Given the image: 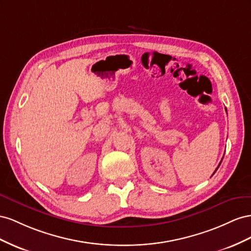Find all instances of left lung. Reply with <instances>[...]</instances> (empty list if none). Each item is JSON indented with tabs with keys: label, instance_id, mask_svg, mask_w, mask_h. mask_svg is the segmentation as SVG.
Segmentation results:
<instances>
[{
	"label": "left lung",
	"instance_id": "obj_1",
	"mask_svg": "<svg viewBox=\"0 0 251 251\" xmlns=\"http://www.w3.org/2000/svg\"><path fill=\"white\" fill-rule=\"evenodd\" d=\"M222 160H223V159H222ZM221 163H222V161H221V162H220V164H219V166H220V165H221ZM219 166H218V167H217V169H216V171H217V170H218V168H219ZM216 171H214V173H216ZM214 173H213V174H214Z\"/></svg>",
	"mask_w": 251,
	"mask_h": 251
}]
</instances>
